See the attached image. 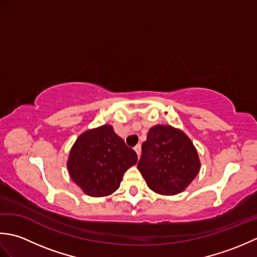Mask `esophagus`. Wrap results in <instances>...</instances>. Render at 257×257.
Returning <instances> with one entry per match:
<instances>
[{"label":"esophagus","instance_id":"obj_1","mask_svg":"<svg viewBox=\"0 0 257 257\" xmlns=\"http://www.w3.org/2000/svg\"><path fill=\"white\" fill-rule=\"evenodd\" d=\"M135 151H136V154H137V156H138V158L140 157V155H141V147H140V145H137L135 147Z\"/></svg>","mask_w":257,"mask_h":257}]
</instances>
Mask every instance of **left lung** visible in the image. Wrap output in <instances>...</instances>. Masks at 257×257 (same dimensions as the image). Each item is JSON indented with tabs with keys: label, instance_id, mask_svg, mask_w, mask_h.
<instances>
[{
	"label": "left lung",
	"instance_id": "obj_1",
	"mask_svg": "<svg viewBox=\"0 0 257 257\" xmlns=\"http://www.w3.org/2000/svg\"><path fill=\"white\" fill-rule=\"evenodd\" d=\"M138 170L156 193L174 195L198 176L201 163L192 141L180 129L157 124L143 144Z\"/></svg>",
	"mask_w": 257,
	"mask_h": 257
}]
</instances>
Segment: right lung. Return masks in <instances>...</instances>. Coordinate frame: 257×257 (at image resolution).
Segmentation results:
<instances>
[{"instance_id": "right-lung-1", "label": "right lung", "mask_w": 257, "mask_h": 257, "mask_svg": "<svg viewBox=\"0 0 257 257\" xmlns=\"http://www.w3.org/2000/svg\"><path fill=\"white\" fill-rule=\"evenodd\" d=\"M138 161L137 154L114 134L110 124L87 130L75 141L67 169L73 181L90 196L116 191L123 173Z\"/></svg>"}]
</instances>
